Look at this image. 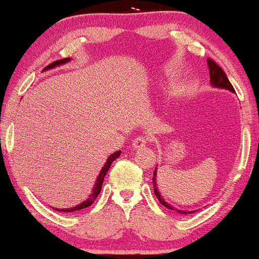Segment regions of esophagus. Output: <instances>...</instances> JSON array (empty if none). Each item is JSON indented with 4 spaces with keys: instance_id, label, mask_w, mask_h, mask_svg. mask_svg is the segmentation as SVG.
<instances>
[{
    "instance_id": "esophagus-1",
    "label": "esophagus",
    "mask_w": 259,
    "mask_h": 259,
    "mask_svg": "<svg viewBox=\"0 0 259 259\" xmlns=\"http://www.w3.org/2000/svg\"><path fill=\"white\" fill-rule=\"evenodd\" d=\"M148 141H150V138H148L147 136H138L134 138L132 146H133V148H136V150H139V148H143L146 146V145L148 144Z\"/></svg>"
}]
</instances>
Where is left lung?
<instances>
[{"instance_id": "obj_1", "label": "left lung", "mask_w": 259, "mask_h": 259, "mask_svg": "<svg viewBox=\"0 0 259 259\" xmlns=\"http://www.w3.org/2000/svg\"><path fill=\"white\" fill-rule=\"evenodd\" d=\"M207 65H208V69H210V81L211 83L213 84V86L215 87H219V88H226V90L231 91V92H235V88H233V86L231 84V82H230L228 76H226V74L224 70L222 69V67L217 65L215 63V61H213V60L208 58L207 59ZM152 182H153V189H154V194L157 196L158 200L160 201V204L164 205L165 207L169 208V210H173V211H177L178 213H183V214H187V213H192V212H196V211H182V210H178V208H175L172 206V205L167 204L165 201L164 198H162L160 196V193H159L158 191V187H157V182H155V171L153 172V178H152Z\"/></svg>"}]
</instances>
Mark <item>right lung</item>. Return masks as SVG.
<instances>
[{
    "mask_svg": "<svg viewBox=\"0 0 259 259\" xmlns=\"http://www.w3.org/2000/svg\"><path fill=\"white\" fill-rule=\"evenodd\" d=\"M69 60H70V59H68V58L58 60V61H54L53 63H51V65H48L47 67H45L44 70H45V69H49V68H54V67H56V66H60V65H62V63L68 62ZM119 155H120V151H116L115 153H113L112 155H109V158L107 159V161H106V164H105L104 167H102L101 172L99 173L98 179H97V183H95V185H94V189H93V191H92L91 196H90V198H88L87 200H84L83 203H81L80 205H76L75 207H72V208H54V210L60 211V212H73V211L82 210V208H86V207L90 206V205L93 204L94 200L98 198L99 193H100L101 187H102V183H104V179H105V176L107 175V172H108L109 167H111L112 162L114 161L115 159L119 157Z\"/></svg>",
    "mask_w": 259,
    "mask_h": 259,
    "instance_id": "add662e5",
    "label": "right lung"
}]
</instances>
